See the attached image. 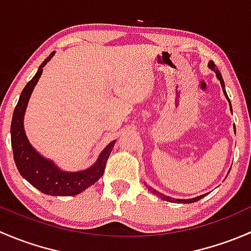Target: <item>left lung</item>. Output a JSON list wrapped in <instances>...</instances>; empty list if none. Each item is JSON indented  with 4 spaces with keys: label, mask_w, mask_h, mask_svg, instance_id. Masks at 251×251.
<instances>
[{
    "label": "left lung",
    "mask_w": 251,
    "mask_h": 251,
    "mask_svg": "<svg viewBox=\"0 0 251 251\" xmlns=\"http://www.w3.org/2000/svg\"><path fill=\"white\" fill-rule=\"evenodd\" d=\"M209 68H210V69L214 70L215 73H216V76H217V78H219V80H220V82H221L222 90H224L225 96H226L227 100H228V102H229L228 97H227L226 91H225V82H224V78H222V76H221V73H220L219 70H217L216 68H215V63L212 62V60H211V62L209 63ZM229 105H231V103H229ZM231 110H232V108H231ZM153 193H156V192H155V191H153ZM158 194H159V196L161 197V198L164 199V201H177V203H186V204H188V203H196V201H201V198H204V196H205V194H203V196H199V197H197V198H193V199H171L170 197H165V196H163V194H160V193H158Z\"/></svg>",
    "instance_id": "8db88e82"
}]
</instances>
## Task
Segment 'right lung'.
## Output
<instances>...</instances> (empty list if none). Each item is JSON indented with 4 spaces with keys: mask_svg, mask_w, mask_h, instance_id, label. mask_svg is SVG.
Masks as SVG:
<instances>
[{
    "mask_svg": "<svg viewBox=\"0 0 251 251\" xmlns=\"http://www.w3.org/2000/svg\"><path fill=\"white\" fill-rule=\"evenodd\" d=\"M53 54L54 52L50 53V57L42 62L36 75L26 83L20 95L12 118V149H13V156L18 171L35 188L48 196H76L102 177L115 141L110 142L105 147L95 165L87 170L77 171V173H67L59 170L52 161L45 159L32 148L24 131V114L32 90L44 72V67L53 57Z\"/></svg>",
    "mask_w": 251,
    "mask_h": 251,
    "instance_id": "obj_1",
    "label": "right lung"
}]
</instances>
